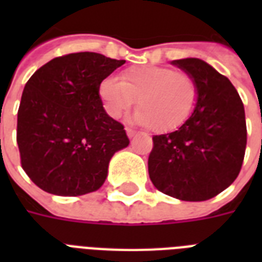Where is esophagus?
<instances>
[{
  "instance_id": "1",
  "label": "esophagus",
  "mask_w": 262,
  "mask_h": 262,
  "mask_svg": "<svg viewBox=\"0 0 262 262\" xmlns=\"http://www.w3.org/2000/svg\"><path fill=\"white\" fill-rule=\"evenodd\" d=\"M126 135L129 139H133L136 135H137V132L133 130V129H130V127H126Z\"/></svg>"
}]
</instances>
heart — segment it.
<instances>
[{
  "label": "heart",
  "mask_w": 262,
  "mask_h": 262,
  "mask_svg": "<svg viewBox=\"0 0 262 262\" xmlns=\"http://www.w3.org/2000/svg\"><path fill=\"white\" fill-rule=\"evenodd\" d=\"M99 95L113 118H121L137 99L136 122L163 133L190 118L199 102V87L190 76L171 68L143 65L123 72L121 80L106 77Z\"/></svg>",
  "instance_id": "obj_1"
}]
</instances>
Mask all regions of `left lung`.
<instances>
[{"mask_svg": "<svg viewBox=\"0 0 262 262\" xmlns=\"http://www.w3.org/2000/svg\"><path fill=\"white\" fill-rule=\"evenodd\" d=\"M199 87V102L182 126L154 136L148 172L158 190L182 201H205L236 179L246 149L244 103L226 76L199 58L172 61Z\"/></svg>", "mask_w": 262, "mask_h": 262, "instance_id": "left-lung-1", "label": "left lung"}]
</instances>
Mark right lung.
I'll return each instance as SVG.
<instances>
[{
	"label": "right lung",
	"mask_w": 262,
	"mask_h": 262,
	"mask_svg": "<svg viewBox=\"0 0 262 262\" xmlns=\"http://www.w3.org/2000/svg\"><path fill=\"white\" fill-rule=\"evenodd\" d=\"M99 53H73L39 68L17 113L23 170L42 190L83 195L107 178L115 152L129 145L122 123L103 108L99 85L123 65Z\"/></svg>",
	"instance_id": "obj_1"
}]
</instances>
